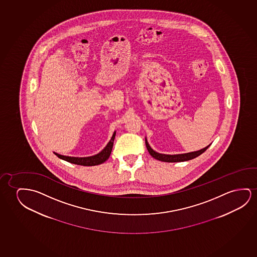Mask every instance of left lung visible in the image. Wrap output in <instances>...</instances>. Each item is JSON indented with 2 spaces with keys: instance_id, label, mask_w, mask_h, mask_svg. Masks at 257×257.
Instances as JSON below:
<instances>
[{
  "instance_id": "obj_1",
  "label": "left lung",
  "mask_w": 257,
  "mask_h": 257,
  "mask_svg": "<svg viewBox=\"0 0 257 257\" xmlns=\"http://www.w3.org/2000/svg\"><path fill=\"white\" fill-rule=\"evenodd\" d=\"M146 147L148 149L149 154L151 155V157H154L157 160L162 161V162H166V163H178V162H185V161H189L194 159L195 157H199L202 153H204L208 147H206L204 149H201L199 151L195 152L187 153V154H181V155H164V154H159V153L154 151L149 143L146 140Z\"/></svg>"
}]
</instances>
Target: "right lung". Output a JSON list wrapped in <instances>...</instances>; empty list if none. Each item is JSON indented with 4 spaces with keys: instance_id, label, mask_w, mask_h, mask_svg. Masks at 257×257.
Returning a JSON list of instances; mask_svg holds the SVG:
<instances>
[{
    "instance_id": "right-lung-1",
    "label": "right lung",
    "mask_w": 257,
    "mask_h": 257,
    "mask_svg": "<svg viewBox=\"0 0 257 257\" xmlns=\"http://www.w3.org/2000/svg\"><path fill=\"white\" fill-rule=\"evenodd\" d=\"M115 132L113 134L111 140L109 141L108 145L105 147L104 149L101 152L97 154L93 157H64V156H61L58 154H56L57 157H59L60 159L71 163V164H78V165H83V166H94V165H98V164H102L104 163L105 161L108 159V157L110 156V153L112 151V148H113V143H114V140H115Z\"/></svg>"
}]
</instances>
